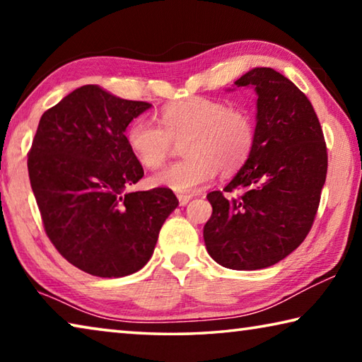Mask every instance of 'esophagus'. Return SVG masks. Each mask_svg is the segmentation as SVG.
I'll return each instance as SVG.
<instances>
[{"label": "esophagus", "instance_id": "obj_1", "mask_svg": "<svg viewBox=\"0 0 362 362\" xmlns=\"http://www.w3.org/2000/svg\"><path fill=\"white\" fill-rule=\"evenodd\" d=\"M189 201H192V196H187V194H179V204L180 206H187Z\"/></svg>", "mask_w": 362, "mask_h": 362}]
</instances>
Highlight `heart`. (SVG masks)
I'll list each match as a JSON object with an SVG mask.
<instances>
[{"mask_svg": "<svg viewBox=\"0 0 362 362\" xmlns=\"http://www.w3.org/2000/svg\"><path fill=\"white\" fill-rule=\"evenodd\" d=\"M159 124L136 119L126 132V140L144 168L156 169L166 163L174 142L185 139L187 158L148 179L151 187L179 194L198 192L216 177L217 170L236 173L249 159L255 144V122L247 110L206 97H192L164 107Z\"/></svg>", "mask_w": 362, "mask_h": 362, "instance_id": "obj_1", "label": "heart"}]
</instances>
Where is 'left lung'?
I'll return each mask as SVG.
<instances>
[{
    "label": "left lung",
    "mask_w": 362,
    "mask_h": 362,
    "mask_svg": "<svg viewBox=\"0 0 362 362\" xmlns=\"http://www.w3.org/2000/svg\"><path fill=\"white\" fill-rule=\"evenodd\" d=\"M257 94L255 144L223 192H211L204 243L218 265L272 267L308 235L327 174V148L311 102L284 75L257 66L235 81ZM231 90V89H230Z\"/></svg>",
    "instance_id": "left-lung-1"
}]
</instances>
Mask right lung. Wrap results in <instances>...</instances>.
Wrapping results in <instances>:
<instances>
[{
  "mask_svg": "<svg viewBox=\"0 0 362 362\" xmlns=\"http://www.w3.org/2000/svg\"><path fill=\"white\" fill-rule=\"evenodd\" d=\"M151 105L86 84L42 113L28 175L49 240L71 265L100 278L139 272L179 199L166 188L129 192L144 168L124 132Z\"/></svg>",
  "mask_w": 362,
  "mask_h": 362,
  "instance_id": "obj_1",
  "label": "right lung"
}]
</instances>
